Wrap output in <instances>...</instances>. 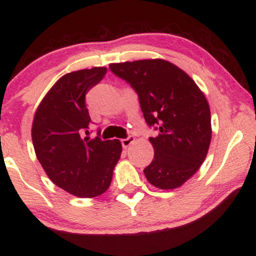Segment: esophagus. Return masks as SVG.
<instances>
[{
    "mask_svg": "<svg viewBox=\"0 0 256 256\" xmlns=\"http://www.w3.org/2000/svg\"><path fill=\"white\" fill-rule=\"evenodd\" d=\"M134 137L128 136V137H126V138H122V146H124V148H128V146H130L132 143H134Z\"/></svg>",
    "mask_w": 256,
    "mask_h": 256,
    "instance_id": "esophagus-1",
    "label": "esophagus"
}]
</instances>
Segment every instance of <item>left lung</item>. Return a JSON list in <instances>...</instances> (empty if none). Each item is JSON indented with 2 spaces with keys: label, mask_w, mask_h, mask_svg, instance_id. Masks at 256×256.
<instances>
[{
  "label": "left lung",
  "mask_w": 256,
  "mask_h": 256,
  "mask_svg": "<svg viewBox=\"0 0 256 256\" xmlns=\"http://www.w3.org/2000/svg\"><path fill=\"white\" fill-rule=\"evenodd\" d=\"M110 68L134 88L146 124L160 131L149 138L154 158L143 171L146 179L158 189L179 188L210 149V110L204 92L183 70L162 58L110 64Z\"/></svg>",
  "instance_id": "obj_1"
}]
</instances>
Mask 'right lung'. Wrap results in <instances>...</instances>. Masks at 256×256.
I'll return each mask as SVG.
<instances>
[{
    "mask_svg": "<svg viewBox=\"0 0 256 256\" xmlns=\"http://www.w3.org/2000/svg\"><path fill=\"white\" fill-rule=\"evenodd\" d=\"M106 73V67H94L62 76L40 101L32 122L34 152L46 176L78 198L107 192L122 150L119 140L83 137L91 122L85 95Z\"/></svg>",
    "mask_w": 256,
    "mask_h": 256,
    "instance_id": "1",
    "label": "right lung"
}]
</instances>
